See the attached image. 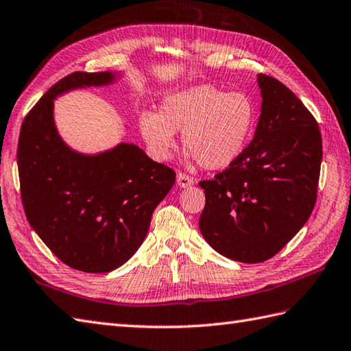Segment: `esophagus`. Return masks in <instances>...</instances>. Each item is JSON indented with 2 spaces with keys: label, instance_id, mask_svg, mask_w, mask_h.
Instances as JSON below:
<instances>
[{
  "label": "esophagus",
  "instance_id": "34e87169",
  "mask_svg": "<svg viewBox=\"0 0 351 351\" xmlns=\"http://www.w3.org/2000/svg\"><path fill=\"white\" fill-rule=\"evenodd\" d=\"M176 182H178L179 186H181V189H185V186H190V185L194 184V179L186 173L179 172L178 176H176Z\"/></svg>",
  "mask_w": 351,
  "mask_h": 351
}]
</instances>
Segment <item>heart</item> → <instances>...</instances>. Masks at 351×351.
<instances>
[{
  "instance_id": "heart-1",
  "label": "heart",
  "mask_w": 351,
  "mask_h": 351,
  "mask_svg": "<svg viewBox=\"0 0 351 351\" xmlns=\"http://www.w3.org/2000/svg\"><path fill=\"white\" fill-rule=\"evenodd\" d=\"M256 127V104L241 91L224 93L199 85L166 97L157 115L143 112L138 130L154 157L166 160L175 148V132L203 169L221 170L241 157Z\"/></svg>"
}]
</instances>
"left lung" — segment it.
Segmentation results:
<instances>
[{"instance_id": "obj_1", "label": "left lung", "mask_w": 351, "mask_h": 351, "mask_svg": "<svg viewBox=\"0 0 351 351\" xmlns=\"http://www.w3.org/2000/svg\"><path fill=\"white\" fill-rule=\"evenodd\" d=\"M262 113L241 157L210 181L199 227L219 254L242 263L274 257L311 215L322 166L313 113L278 79L258 75Z\"/></svg>"}]
</instances>
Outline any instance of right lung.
Masks as SVG:
<instances>
[{
    "instance_id": "right-lung-1",
    "label": "right lung",
    "mask_w": 351,
    "mask_h": 351,
    "mask_svg": "<svg viewBox=\"0 0 351 351\" xmlns=\"http://www.w3.org/2000/svg\"><path fill=\"white\" fill-rule=\"evenodd\" d=\"M115 80L110 71H75L37 101L22 122L18 143L21 197L32 229L62 263L89 274L124 265L148 233L151 217L176 179L133 143L82 156L53 124V99Z\"/></svg>"
}]
</instances>
